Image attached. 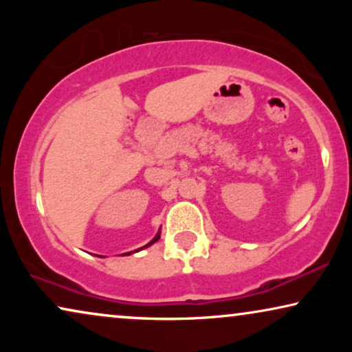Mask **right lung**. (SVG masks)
Masks as SVG:
<instances>
[{
    "label": "right lung",
    "instance_id": "right-lung-1",
    "mask_svg": "<svg viewBox=\"0 0 352 352\" xmlns=\"http://www.w3.org/2000/svg\"><path fill=\"white\" fill-rule=\"evenodd\" d=\"M158 239H160V230H158V234L155 235V237L152 239V242H148V243L146 245V247H142V248H147V247H151V245H152V243H155ZM142 248H139V250H142ZM139 250H136V252H139ZM124 254H131V253H124Z\"/></svg>",
    "mask_w": 352,
    "mask_h": 352
}]
</instances>
